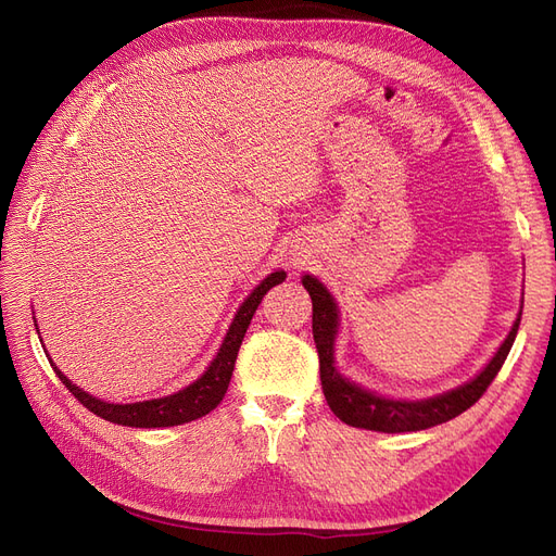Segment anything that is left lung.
<instances>
[{"mask_svg":"<svg viewBox=\"0 0 556 556\" xmlns=\"http://www.w3.org/2000/svg\"><path fill=\"white\" fill-rule=\"evenodd\" d=\"M304 288L313 301V339L319 357V380H323V392L333 415L343 419L345 425L357 429H371L382 433H403L419 431L435 425H443L447 419L462 415L486 392V387L498 376L503 362L515 343V336L521 323V313L508 339L503 341L494 359L484 366V371L470 382L457 387V390L445 392L427 401H392L382 399L362 390L359 384L345 380L333 366V339L339 329V308H336L331 294L317 282L313 276H304Z\"/></svg>","mask_w":556,"mask_h":556,"instance_id":"left-lung-1","label":"left lung"}]
</instances>
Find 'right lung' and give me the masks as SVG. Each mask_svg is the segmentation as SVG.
I'll return each mask as SVG.
<instances>
[{
    "label": "right lung",
    "instance_id": "right-lung-1",
    "mask_svg": "<svg viewBox=\"0 0 556 556\" xmlns=\"http://www.w3.org/2000/svg\"><path fill=\"white\" fill-rule=\"evenodd\" d=\"M282 280H285V271H276L268 278H264L257 288L252 290V294L243 301V306L239 308L237 317H233V323L225 336V343H223L220 352H217L213 364L208 366V371L197 382L188 384L185 390H180L172 396L139 401V403H106L102 399H94L88 392L78 390V387L72 384V380L66 378L53 362H50V366L55 368V374L66 390H70L90 413L106 419V422L123 425V427H141V429L178 427L185 422H192V419L208 415L217 406V403L225 399L231 374H233V364H237L239 348L243 343V336L248 331L250 319H252V315H255L257 306L262 304L264 294Z\"/></svg>",
    "mask_w": 556,
    "mask_h": 556
}]
</instances>
